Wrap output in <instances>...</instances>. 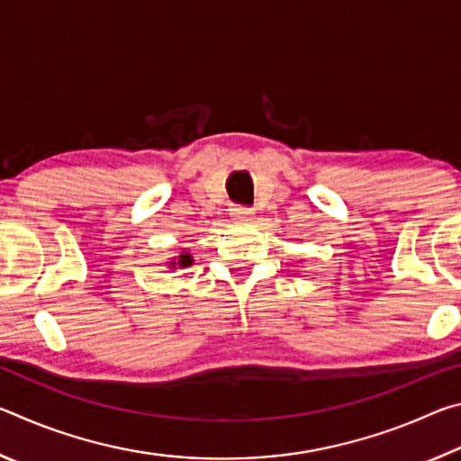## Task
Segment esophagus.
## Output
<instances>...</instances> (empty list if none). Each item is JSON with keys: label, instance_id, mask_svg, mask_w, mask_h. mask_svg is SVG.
I'll return each instance as SVG.
<instances>
[{"label": "esophagus", "instance_id": "esophagus-1", "mask_svg": "<svg viewBox=\"0 0 461 461\" xmlns=\"http://www.w3.org/2000/svg\"><path fill=\"white\" fill-rule=\"evenodd\" d=\"M230 213H231V220H236V221H249V220H252V215H254L252 209L240 207V205H233L230 209Z\"/></svg>", "mask_w": 461, "mask_h": 461}]
</instances>
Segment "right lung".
Listing matches in <instances>:
<instances>
[{
    "mask_svg": "<svg viewBox=\"0 0 461 461\" xmlns=\"http://www.w3.org/2000/svg\"><path fill=\"white\" fill-rule=\"evenodd\" d=\"M191 264H193V256L189 254V249H183L181 254L175 256V258H170V260L167 262V267H168V268H173V270H176V268H186V267H191Z\"/></svg>",
    "mask_w": 461,
    "mask_h": 461,
    "instance_id": "right-lung-1",
    "label": "right lung"
}]
</instances>
